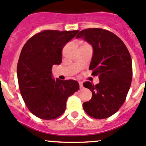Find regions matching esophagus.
Listing matches in <instances>:
<instances>
[{
  "mask_svg": "<svg viewBox=\"0 0 146 146\" xmlns=\"http://www.w3.org/2000/svg\"><path fill=\"white\" fill-rule=\"evenodd\" d=\"M79 86H80V88H83L82 82H80V81H79Z\"/></svg>",
  "mask_w": 146,
  "mask_h": 146,
  "instance_id": "34e87169",
  "label": "esophagus"
}]
</instances>
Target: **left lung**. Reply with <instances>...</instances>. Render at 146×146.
Masks as SVG:
<instances>
[{"label": "left lung", "mask_w": 146, "mask_h": 146, "mask_svg": "<svg viewBox=\"0 0 146 146\" xmlns=\"http://www.w3.org/2000/svg\"><path fill=\"white\" fill-rule=\"evenodd\" d=\"M76 38H82L93 47L89 70L99 76V83H84L92 98L83 108L95 119H105L116 113L126 99L133 76L132 59L124 42L117 35L101 28L84 29Z\"/></svg>", "instance_id": "obj_1"}]
</instances>
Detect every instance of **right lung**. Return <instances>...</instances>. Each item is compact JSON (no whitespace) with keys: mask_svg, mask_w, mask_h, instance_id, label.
Returning <instances> with one entry per match:
<instances>
[{"mask_svg":"<svg viewBox=\"0 0 146 146\" xmlns=\"http://www.w3.org/2000/svg\"><path fill=\"white\" fill-rule=\"evenodd\" d=\"M79 32L44 30L24 44L17 65L21 96L37 117L53 119L65 111L68 98L79 89L74 80H54L52 68L62 62L64 46Z\"/></svg>","mask_w":146,"mask_h":146,"instance_id":"obj_1","label":"right lung"}]
</instances>
